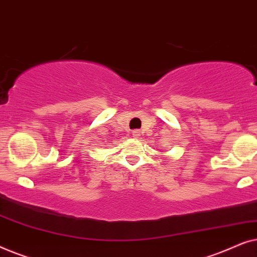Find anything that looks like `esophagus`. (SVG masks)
Instances as JSON below:
<instances>
[{
    "instance_id": "obj_1",
    "label": "esophagus",
    "mask_w": 257,
    "mask_h": 257,
    "mask_svg": "<svg viewBox=\"0 0 257 257\" xmlns=\"http://www.w3.org/2000/svg\"><path fill=\"white\" fill-rule=\"evenodd\" d=\"M132 136L135 137V138H138V137L140 136V131H139V130H135V131L132 132Z\"/></svg>"
}]
</instances>
